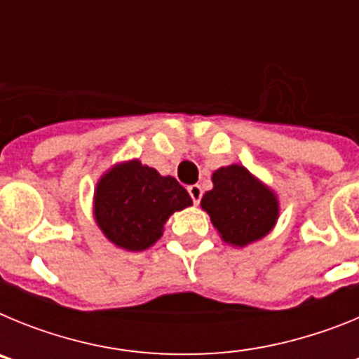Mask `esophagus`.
<instances>
[{
  "instance_id": "34e87169",
  "label": "esophagus",
  "mask_w": 359,
  "mask_h": 359,
  "mask_svg": "<svg viewBox=\"0 0 359 359\" xmlns=\"http://www.w3.org/2000/svg\"><path fill=\"white\" fill-rule=\"evenodd\" d=\"M189 194H190V198H192V201H194V205H198L203 198V189L199 185H190Z\"/></svg>"
}]
</instances>
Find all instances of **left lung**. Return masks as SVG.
Listing matches in <instances>:
<instances>
[{"instance_id":"left-lung-1","label":"left lung","mask_w":359,"mask_h":359,"mask_svg":"<svg viewBox=\"0 0 359 359\" xmlns=\"http://www.w3.org/2000/svg\"><path fill=\"white\" fill-rule=\"evenodd\" d=\"M212 183L214 189L203 196L201 207L224 243L246 246L271 231L278 217L277 198L244 167H221Z\"/></svg>"}]
</instances>
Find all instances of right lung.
<instances>
[{
  "label": "right lung",
  "mask_w": 359,
  "mask_h": 359,
  "mask_svg": "<svg viewBox=\"0 0 359 359\" xmlns=\"http://www.w3.org/2000/svg\"><path fill=\"white\" fill-rule=\"evenodd\" d=\"M192 199L172 176L138 160L115 165L95 190V219L104 236L129 252L156 243L170 214L190 207Z\"/></svg>",
  "instance_id": "add662e5"
}]
</instances>
